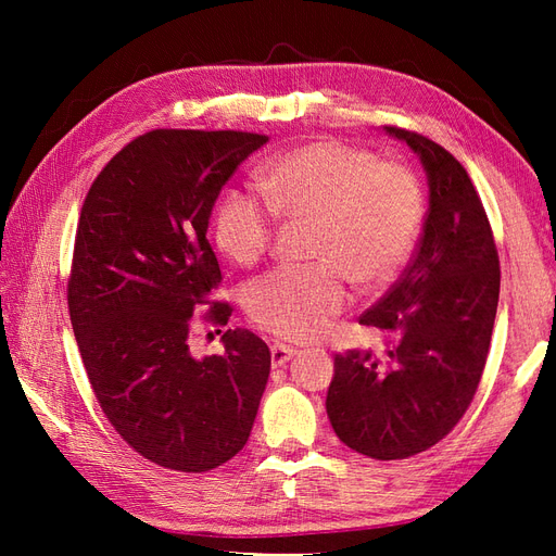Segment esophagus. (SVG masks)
Listing matches in <instances>:
<instances>
[{"instance_id": "34e87169", "label": "esophagus", "mask_w": 556, "mask_h": 556, "mask_svg": "<svg viewBox=\"0 0 556 556\" xmlns=\"http://www.w3.org/2000/svg\"><path fill=\"white\" fill-rule=\"evenodd\" d=\"M294 355H296V350L290 348V345H282V343H274L271 345V364H274V368L285 366Z\"/></svg>"}]
</instances>
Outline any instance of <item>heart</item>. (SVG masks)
Instances as JSON below:
<instances>
[{"mask_svg": "<svg viewBox=\"0 0 556 556\" xmlns=\"http://www.w3.org/2000/svg\"><path fill=\"white\" fill-rule=\"evenodd\" d=\"M260 192L227 190L213 213L223 255L255 264L271 245L276 217L311 223V266H282L245 288V311L280 339L323 333L348 301L345 279L362 290L390 285L408 262L425 201L415 174L364 148L323 139L296 146L257 169Z\"/></svg>", "mask_w": 556, "mask_h": 556, "instance_id": "obj_1", "label": "heart"}]
</instances>
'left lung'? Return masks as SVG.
Listing matches in <instances>:
<instances>
[{
    "instance_id": "left-lung-1",
    "label": "left lung",
    "mask_w": 556,
    "mask_h": 556,
    "mask_svg": "<svg viewBox=\"0 0 556 556\" xmlns=\"http://www.w3.org/2000/svg\"><path fill=\"white\" fill-rule=\"evenodd\" d=\"M419 157L429 185L422 239L406 271L359 323L384 355H336L327 415L359 454L406 459L443 441L473 401L498 306V252L464 166L422 134L384 127Z\"/></svg>"
}]
</instances>
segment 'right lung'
Instances as JSON below:
<instances>
[{
  "mask_svg": "<svg viewBox=\"0 0 556 556\" xmlns=\"http://www.w3.org/2000/svg\"><path fill=\"white\" fill-rule=\"evenodd\" d=\"M268 139L155 129L127 143L83 201L70 315L94 396L141 457L182 473L223 466L248 443L271 371L248 329L225 355L192 357L194 308L223 280L206 239L223 185ZM229 304L211 306L227 325Z\"/></svg>",
  "mask_w": 556,
  "mask_h": 556,
  "instance_id": "1",
  "label": "right lung"
}]
</instances>
